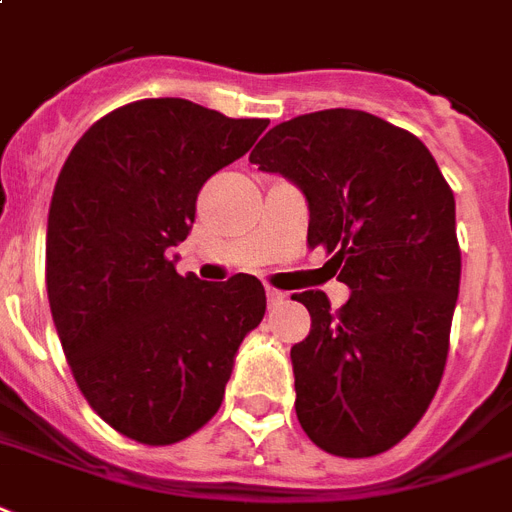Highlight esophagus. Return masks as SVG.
Instances as JSON below:
<instances>
[{"label":"esophagus","instance_id":"1","mask_svg":"<svg viewBox=\"0 0 512 512\" xmlns=\"http://www.w3.org/2000/svg\"><path fill=\"white\" fill-rule=\"evenodd\" d=\"M287 295L282 293V290H274V287H266V301H269V306H280L282 301H285Z\"/></svg>","mask_w":512,"mask_h":512}]
</instances>
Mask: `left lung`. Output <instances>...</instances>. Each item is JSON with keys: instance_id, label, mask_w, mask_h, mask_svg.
<instances>
[{"instance_id": "obj_1", "label": "left lung", "mask_w": 512, "mask_h": 512, "mask_svg": "<svg viewBox=\"0 0 512 512\" xmlns=\"http://www.w3.org/2000/svg\"><path fill=\"white\" fill-rule=\"evenodd\" d=\"M251 164L301 188L308 246L327 248L350 287L337 311L322 290L293 295L311 314L290 350L303 432L340 458L384 453L445 371L460 287L453 190L416 135L361 109L280 122Z\"/></svg>"}]
</instances>
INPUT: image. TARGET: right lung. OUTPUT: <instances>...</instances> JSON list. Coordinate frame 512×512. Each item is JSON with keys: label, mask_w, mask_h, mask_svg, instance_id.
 <instances>
[{"label": "right lung", "mask_w": 512, "mask_h": 512, "mask_svg": "<svg viewBox=\"0 0 512 512\" xmlns=\"http://www.w3.org/2000/svg\"><path fill=\"white\" fill-rule=\"evenodd\" d=\"M269 120L188 99H141L83 133L54 185L46 293L88 405L141 445H175L219 411L243 337L264 319L251 274L204 282L167 256L198 190Z\"/></svg>", "instance_id": "add662e5"}]
</instances>
